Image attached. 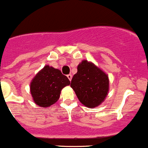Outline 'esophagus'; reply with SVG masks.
Segmentation results:
<instances>
[{"mask_svg": "<svg viewBox=\"0 0 148 148\" xmlns=\"http://www.w3.org/2000/svg\"><path fill=\"white\" fill-rule=\"evenodd\" d=\"M67 77H68V78L69 79V80H70V81H71V80H72V77H73V76H72V75H71V74H69V75H67Z\"/></svg>", "mask_w": 148, "mask_h": 148, "instance_id": "34e87169", "label": "esophagus"}]
</instances>
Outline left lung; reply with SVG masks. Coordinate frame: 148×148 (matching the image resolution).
Segmentation results:
<instances>
[{
	"label": "left lung",
	"instance_id": "left-lung-1",
	"mask_svg": "<svg viewBox=\"0 0 148 148\" xmlns=\"http://www.w3.org/2000/svg\"><path fill=\"white\" fill-rule=\"evenodd\" d=\"M71 88L82 104L88 108L97 107L108 94V75L92 62L83 60L77 65V72L71 80Z\"/></svg>",
	"mask_w": 148,
	"mask_h": 148
}]
</instances>
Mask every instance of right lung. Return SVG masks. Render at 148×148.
Segmentation results:
<instances>
[{
    "mask_svg": "<svg viewBox=\"0 0 148 148\" xmlns=\"http://www.w3.org/2000/svg\"><path fill=\"white\" fill-rule=\"evenodd\" d=\"M71 84L60 70L45 65L32 79L30 90L33 100L40 107H49L56 103L64 87Z\"/></svg>",
    "mask_w": 148,
    "mask_h": 148,
    "instance_id": "right-lung-1",
    "label": "right lung"
}]
</instances>
